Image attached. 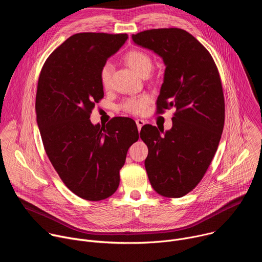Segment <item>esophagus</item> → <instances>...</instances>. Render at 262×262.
Segmentation results:
<instances>
[{"mask_svg":"<svg viewBox=\"0 0 262 262\" xmlns=\"http://www.w3.org/2000/svg\"><path fill=\"white\" fill-rule=\"evenodd\" d=\"M136 123H137V126H138V129L139 130H141V128H142V126L145 124V121L143 120V119H137L136 120Z\"/></svg>","mask_w":262,"mask_h":262,"instance_id":"obj_1","label":"esophagus"}]
</instances>
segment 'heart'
<instances>
[{
  "instance_id": "heart-1",
  "label": "heart",
  "mask_w": 262,
  "mask_h": 262,
  "mask_svg": "<svg viewBox=\"0 0 262 262\" xmlns=\"http://www.w3.org/2000/svg\"><path fill=\"white\" fill-rule=\"evenodd\" d=\"M125 62L141 77H144L145 74H149L152 69V61L150 57L141 51H132L127 53L125 56ZM112 71H113V66L111 63L104 64L100 70V81L102 86L105 88L110 85ZM149 102H150V97L147 95H143L141 97H132L124 100L121 107L127 113L141 115L146 112Z\"/></svg>"
}]
</instances>
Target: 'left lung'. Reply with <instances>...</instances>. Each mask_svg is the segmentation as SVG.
<instances>
[{
	"label": "left lung",
	"mask_w": 262,
	"mask_h": 262,
	"mask_svg": "<svg viewBox=\"0 0 262 262\" xmlns=\"http://www.w3.org/2000/svg\"><path fill=\"white\" fill-rule=\"evenodd\" d=\"M132 38L165 64L158 112L176 108L171 129L141 128L148 147L147 175L158 194L180 198L204 176L223 133L225 103L219 71L208 51L182 29L147 30Z\"/></svg>",
	"instance_id": "obj_1"
}]
</instances>
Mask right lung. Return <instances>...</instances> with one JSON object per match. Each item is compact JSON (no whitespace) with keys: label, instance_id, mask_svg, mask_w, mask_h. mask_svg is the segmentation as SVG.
Segmentation results:
<instances>
[{"label":"right lung","instance_id":"1","mask_svg":"<svg viewBox=\"0 0 262 262\" xmlns=\"http://www.w3.org/2000/svg\"><path fill=\"white\" fill-rule=\"evenodd\" d=\"M127 38L74 34L51 54L38 80L36 120L46 152L67 188L89 201L116 192L128 148L139 139L132 118L116 117L105 126L90 120L103 97L100 70Z\"/></svg>","mask_w":262,"mask_h":262}]
</instances>
